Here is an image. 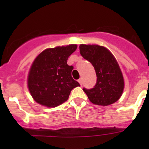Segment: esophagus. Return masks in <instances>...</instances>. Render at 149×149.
<instances>
[{"mask_svg": "<svg viewBox=\"0 0 149 149\" xmlns=\"http://www.w3.org/2000/svg\"><path fill=\"white\" fill-rule=\"evenodd\" d=\"M78 81H79V83L80 84V85H81V86L82 85V79H79V80H78Z\"/></svg>", "mask_w": 149, "mask_h": 149, "instance_id": "1", "label": "esophagus"}]
</instances>
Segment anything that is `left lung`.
<instances>
[{"instance_id": "1", "label": "left lung", "mask_w": 149, "mask_h": 149, "mask_svg": "<svg viewBox=\"0 0 149 149\" xmlns=\"http://www.w3.org/2000/svg\"><path fill=\"white\" fill-rule=\"evenodd\" d=\"M79 49L84 59L94 66L97 76L94 88H83L89 101L101 106H108L116 102L124 91L125 81L113 54L105 47L98 45L81 44Z\"/></svg>"}]
</instances>
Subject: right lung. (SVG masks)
Returning a JSON list of instances; mask_svg holds the SVG:
<instances>
[{
  "label": "right lung",
  "mask_w": 149,
  "mask_h": 149,
  "mask_svg": "<svg viewBox=\"0 0 149 149\" xmlns=\"http://www.w3.org/2000/svg\"><path fill=\"white\" fill-rule=\"evenodd\" d=\"M77 45L47 48L33 61L27 76V86L33 100L47 107H55L68 99L73 88L80 84L72 78L73 66L68 57Z\"/></svg>",
  "instance_id": "1"
}]
</instances>
